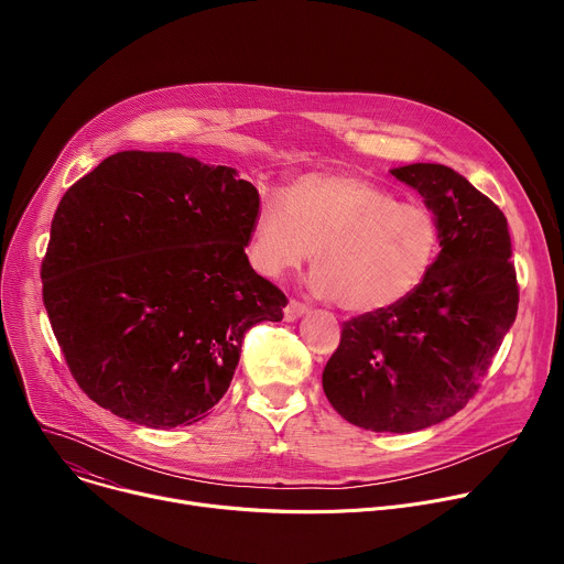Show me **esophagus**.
I'll return each mask as SVG.
<instances>
[{
    "label": "esophagus",
    "mask_w": 564,
    "mask_h": 564,
    "mask_svg": "<svg viewBox=\"0 0 564 564\" xmlns=\"http://www.w3.org/2000/svg\"><path fill=\"white\" fill-rule=\"evenodd\" d=\"M303 314H307V305L296 299H290V303L285 305V321H296Z\"/></svg>",
    "instance_id": "obj_1"
}]
</instances>
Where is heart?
Here are the masks:
<instances>
[{
    "instance_id": "b5f03b06",
    "label": "heart",
    "mask_w": 564,
    "mask_h": 564,
    "mask_svg": "<svg viewBox=\"0 0 564 564\" xmlns=\"http://www.w3.org/2000/svg\"><path fill=\"white\" fill-rule=\"evenodd\" d=\"M314 251L310 285L352 314H377L411 299L429 279L442 225L422 203L355 174H303L283 198L263 194L246 246L250 268L281 279Z\"/></svg>"
}]
</instances>
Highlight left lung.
I'll return each mask as SVG.
<instances>
[{"label":"left lung","instance_id":"8db88e82","mask_svg":"<svg viewBox=\"0 0 564 564\" xmlns=\"http://www.w3.org/2000/svg\"><path fill=\"white\" fill-rule=\"evenodd\" d=\"M442 225V252L401 305L344 324L324 368V392L350 424L413 433L440 424L475 397L516 321L520 288L502 209L444 165L392 170Z\"/></svg>","mask_w":564,"mask_h":564}]
</instances>
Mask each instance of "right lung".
Instances as JSON below:
<instances>
[{
	"mask_svg": "<svg viewBox=\"0 0 564 564\" xmlns=\"http://www.w3.org/2000/svg\"><path fill=\"white\" fill-rule=\"evenodd\" d=\"M252 183L172 151H120L62 196L42 296L77 386L149 429L189 426L227 392L246 333L285 294L246 246Z\"/></svg>",
	"mask_w": 564,
	"mask_h": 564,
	"instance_id": "right-lung-1",
	"label": "right lung"
}]
</instances>
